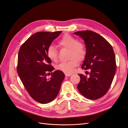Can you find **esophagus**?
<instances>
[{
  "mask_svg": "<svg viewBox=\"0 0 128 128\" xmlns=\"http://www.w3.org/2000/svg\"><path fill=\"white\" fill-rule=\"evenodd\" d=\"M72 74H65V76L66 77H68V76H71Z\"/></svg>",
  "mask_w": 128,
  "mask_h": 128,
  "instance_id": "1",
  "label": "esophagus"
}]
</instances>
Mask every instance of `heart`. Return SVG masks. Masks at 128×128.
<instances>
[{
	"label": "heart",
	"instance_id": "1",
	"mask_svg": "<svg viewBox=\"0 0 128 128\" xmlns=\"http://www.w3.org/2000/svg\"><path fill=\"white\" fill-rule=\"evenodd\" d=\"M60 47L67 48L70 50L69 58L70 60L62 62L56 66L57 70L63 72L66 74L72 73L74 68L77 66L79 60H82L86 54V48L85 45L80 42H77L76 38L70 34H66L58 42ZM48 58L53 62L58 60V56L56 48L54 46H50L47 50Z\"/></svg>",
	"mask_w": 128,
	"mask_h": 128
}]
</instances>
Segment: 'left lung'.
<instances>
[{"label":"left lung","instance_id":"obj_1","mask_svg":"<svg viewBox=\"0 0 128 128\" xmlns=\"http://www.w3.org/2000/svg\"><path fill=\"white\" fill-rule=\"evenodd\" d=\"M82 38L86 46V54L82 68L90 69V76L83 74L77 88L85 97L99 99L105 94L113 82L116 69L115 56L111 45L99 34L92 31L74 33Z\"/></svg>","mask_w":128,"mask_h":128}]
</instances>
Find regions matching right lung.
<instances>
[{
  "mask_svg": "<svg viewBox=\"0 0 128 128\" xmlns=\"http://www.w3.org/2000/svg\"><path fill=\"white\" fill-rule=\"evenodd\" d=\"M61 32H38L27 40L19 50L17 72L30 96L40 104L52 102L59 94L64 74L54 72L47 79L48 72L54 70L47 50ZM50 73V72H49ZM48 73V74H49Z\"/></svg>",
  "mask_w": 128,
  "mask_h": 128,
  "instance_id": "add662e5",
  "label": "right lung"
}]
</instances>
